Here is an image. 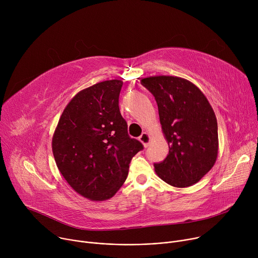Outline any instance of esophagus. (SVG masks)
<instances>
[{
    "mask_svg": "<svg viewBox=\"0 0 258 258\" xmlns=\"http://www.w3.org/2000/svg\"><path fill=\"white\" fill-rule=\"evenodd\" d=\"M139 140L143 143L144 147H146V148H147V147H148L149 144H150V137H149V135L147 134V133H143V134L140 136Z\"/></svg>",
    "mask_w": 258,
    "mask_h": 258,
    "instance_id": "esophagus-1",
    "label": "esophagus"
}]
</instances>
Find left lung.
Listing matches in <instances>:
<instances>
[{
  "instance_id": "8db88e82",
  "label": "left lung",
  "mask_w": 258,
  "mask_h": 258,
  "mask_svg": "<svg viewBox=\"0 0 258 258\" xmlns=\"http://www.w3.org/2000/svg\"><path fill=\"white\" fill-rule=\"evenodd\" d=\"M155 98L160 123L168 142L166 158L154 163L168 185L185 188L198 182L214 165L218 150L217 121L203 93L176 77H151L141 81Z\"/></svg>"
}]
</instances>
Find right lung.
Listing matches in <instances>:
<instances>
[{
	"instance_id": "right-lung-1",
	"label": "right lung",
	"mask_w": 258,
	"mask_h": 258,
	"mask_svg": "<svg viewBox=\"0 0 258 258\" xmlns=\"http://www.w3.org/2000/svg\"><path fill=\"white\" fill-rule=\"evenodd\" d=\"M122 84L105 81L81 91L64 109L53 137L58 169L91 200L111 198L125 181L132 158L144 149L130 137L119 111Z\"/></svg>"
}]
</instances>
